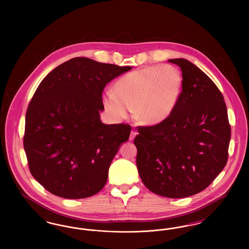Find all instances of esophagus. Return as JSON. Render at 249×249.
<instances>
[{
    "label": "esophagus",
    "mask_w": 249,
    "mask_h": 249,
    "mask_svg": "<svg viewBox=\"0 0 249 249\" xmlns=\"http://www.w3.org/2000/svg\"><path fill=\"white\" fill-rule=\"evenodd\" d=\"M136 135H137V132H136V131H134V130H131V132H130V140L132 141Z\"/></svg>",
    "instance_id": "obj_1"
}]
</instances>
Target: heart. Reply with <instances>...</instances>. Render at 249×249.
<instances>
[{"mask_svg":"<svg viewBox=\"0 0 249 249\" xmlns=\"http://www.w3.org/2000/svg\"><path fill=\"white\" fill-rule=\"evenodd\" d=\"M182 85V74L177 67L170 64L147 66L120 77L114 85V92L104 93L103 103L114 119L127 117L130 107L140 123L157 125L174 112Z\"/></svg>","mask_w":249,"mask_h":249,"instance_id":"obj_1","label":"heart"}]
</instances>
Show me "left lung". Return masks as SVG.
I'll return each instance as SVG.
<instances>
[{"mask_svg": "<svg viewBox=\"0 0 249 249\" xmlns=\"http://www.w3.org/2000/svg\"><path fill=\"white\" fill-rule=\"evenodd\" d=\"M169 61L182 71L178 105L163 122L138 126L133 142L143 185L178 199L205 190L224 169L231 125L224 97L210 77L188 59Z\"/></svg>", "mask_w": 249, "mask_h": 249, "instance_id": "8db88e82", "label": "left lung"}]
</instances>
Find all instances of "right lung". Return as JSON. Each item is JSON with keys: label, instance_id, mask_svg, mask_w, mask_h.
<instances>
[{"label": "right lung", "instance_id": "right-lung-1", "mask_svg": "<svg viewBox=\"0 0 249 249\" xmlns=\"http://www.w3.org/2000/svg\"><path fill=\"white\" fill-rule=\"evenodd\" d=\"M130 69L77 57L38 86L26 112L24 149L31 174L50 193L83 199L105 187L131 128L102 123V94L107 84Z\"/></svg>", "mask_w": 249, "mask_h": 249}]
</instances>
